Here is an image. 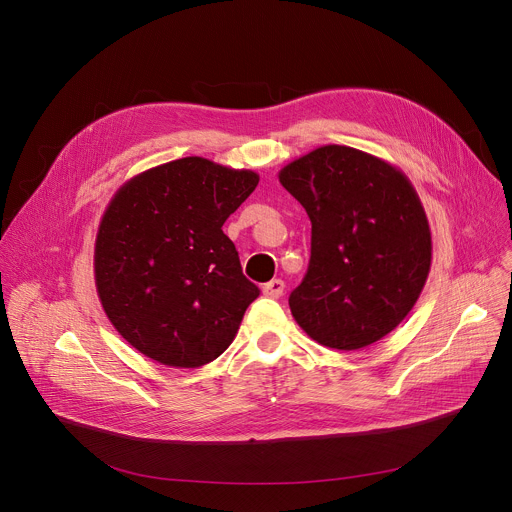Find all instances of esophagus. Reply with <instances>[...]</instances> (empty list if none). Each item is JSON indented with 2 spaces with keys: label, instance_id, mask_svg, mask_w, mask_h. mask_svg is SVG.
Wrapping results in <instances>:
<instances>
[{
  "label": "esophagus",
  "instance_id": "obj_1",
  "mask_svg": "<svg viewBox=\"0 0 512 512\" xmlns=\"http://www.w3.org/2000/svg\"><path fill=\"white\" fill-rule=\"evenodd\" d=\"M283 287H285V285H283L281 279H271L269 283L263 285V296L277 300V298L283 296Z\"/></svg>",
  "mask_w": 512,
  "mask_h": 512
}]
</instances>
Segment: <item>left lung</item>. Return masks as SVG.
Listing matches in <instances>:
<instances>
[{"instance_id":"left-lung-1","label":"left lung","mask_w":512,"mask_h":512,"mask_svg":"<svg viewBox=\"0 0 512 512\" xmlns=\"http://www.w3.org/2000/svg\"><path fill=\"white\" fill-rule=\"evenodd\" d=\"M312 221V257L289 310L318 344L358 350L395 330L421 296L431 229L409 178L348 145L320 148L277 174Z\"/></svg>"}]
</instances>
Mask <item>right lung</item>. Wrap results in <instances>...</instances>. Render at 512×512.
Listing matches in <instances>:
<instances>
[{
	"label": "right lung",
	"mask_w": 512,
	"mask_h": 512,
	"mask_svg": "<svg viewBox=\"0 0 512 512\" xmlns=\"http://www.w3.org/2000/svg\"><path fill=\"white\" fill-rule=\"evenodd\" d=\"M257 184L253 170L188 156L135 174L113 194L95 239V285L135 350L198 369L231 346L259 289L223 225Z\"/></svg>",
	"instance_id": "add662e5"
}]
</instances>
